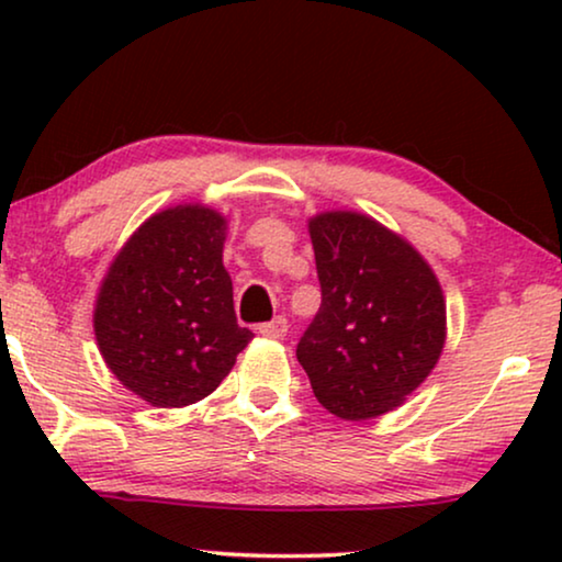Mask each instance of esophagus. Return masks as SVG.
Returning <instances> with one entry per match:
<instances>
[{
	"mask_svg": "<svg viewBox=\"0 0 562 562\" xmlns=\"http://www.w3.org/2000/svg\"><path fill=\"white\" fill-rule=\"evenodd\" d=\"M258 333L268 337V340H283V337H286V333H289V322L283 317H276L271 322H266V325H260Z\"/></svg>",
	"mask_w": 562,
	"mask_h": 562,
	"instance_id": "obj_1",
	"label": "esophagus"
}]
</instances>
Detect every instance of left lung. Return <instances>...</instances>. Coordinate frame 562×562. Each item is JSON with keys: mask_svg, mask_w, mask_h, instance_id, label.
<instances>
[{"mask_svg": "<svg viewBox=\"0 0 562 562\" xmlns=\"http://www.w3.org/2000/svg\"><path fill=\"white\" fill-rule=\"evenodd\" d=\"M322 306L296 345L317 402L340 419L394 412L448 337L437 276L409 240L352 210L310 220Z\"/></svg>", "mask_w": 562, "mask_h": 562, "instance_id": "obj_1", "label": "left lung"}]
</instances>
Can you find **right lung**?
Here are the masks:
<instances>
[{"label": "right lung", "mask_w": 562, "mask_h": 562, "mask_svg": "<svg viewBox=\"0 0 562 562\" xmlns=\"http://www.w3.org/2000/svg\"><path fill=\"white\" fill-rule=\"evenodd\" d=\"M227 217L176 204L143 222L97 291L94 335L122 386L160 409L202 402L252 340L222 263Z\"/></svg>", "instance_id": "obj_1"}]
</instances>
